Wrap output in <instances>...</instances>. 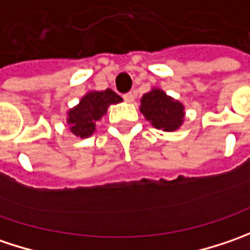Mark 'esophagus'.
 <instances>
[{
	"mask_svg": "<svg viewBox=\"0 0 250 250\" xmlns=\"http://www.w3.org/2000/svg\"><path fill=\"white\" fill-rule=\"evenodd\" d=\"M123 98H125V101L127 102V104H131V102H134V95H133L131 92L125 93Z\"/></svg>",
	"mask_w": 250,
	"mask_h": 250,
	"instance_id": "34e87169",
	"label": "esophagus"
}]
</instances>
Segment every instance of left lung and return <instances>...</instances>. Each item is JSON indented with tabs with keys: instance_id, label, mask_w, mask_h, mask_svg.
I'll return each instance as SVG.
<instances>
[{
	"instance_id": "left-lung-1",
	"label": "left lung",
	"mask_w": 250,
	"mask_h": 250,
	"mask_svg": "<svg viewBox=\"0 0 250 250\" xmlns=\"http://www.w3.org/2000/svg\"><path fill=\"white\" fill-rule=\"evenodd\" d=\"M140 112L158 130L175 131L185 122V106L167 95L161 88H152L143 95Z\"/></svg>"
}]
</instances>
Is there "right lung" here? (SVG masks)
<instances>
[{"label":"right lung","mask_w":250,"mask_h":250,"mask_svg":"<svg viewBox=\"0 0 250 250\" xmlns=\"http://www.w3.org/2000/svg\"><path fill=\"white\" fill-rule=\"evenodd\" d=\"M122 101L123 99L112 89L86 92L80 104L67 112V123L71 133L80 138L91 137L96 130V123L107 113V107Z\"/></svg>","instance_id":"obj_1"}]
</instances>
